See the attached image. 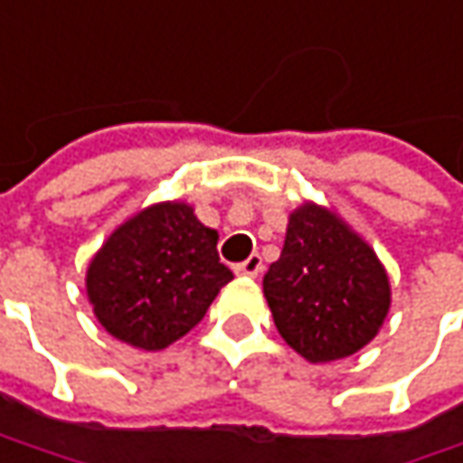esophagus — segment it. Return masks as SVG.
I'll return each instance as SVG.
<instances>
[{
  "label": "esophagus",
  "instance_id": "34e87169",
  "mask_svg": "<svg viewBox=\"0 0 463 463\" xmlns=\"http://www.w3.org/2000/svg\"><path fill=\"white\" fill-rule=\"evenodd\" d=\"M261 257L259 254H251V257L246 259V261H241V264H235V272L238 275H246V278H257L259 272H261Z\"/></svg>",
  "mask_w": 463,
  "mask_h": 463
}]
</instances>
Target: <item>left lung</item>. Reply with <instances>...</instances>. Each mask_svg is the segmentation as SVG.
Returning a JSON list of instances; mask_svg holds the SVG:
<instances>
[{"mask_svg": "<svg viewBox=\"0 0 463 463\" xmlns=\"http://www.w3.org/2000/svg\"><path fill=\"white\" fill-rule=\"evenodd\" d=\"M261 286L278 333L312 364L362 351L391 309V280L374 249L314 202L290 212L280 259Z\"/></svg>", "mask_w": 463, "mask_h": 463, "instance_id": "left-lung-1", "label": "left lung"}]
</instances>
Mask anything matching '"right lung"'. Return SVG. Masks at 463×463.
Segmentation results:
<instances>
[{
	"label": "right lung",
	"mask_w": 463,
	"mask_h": 463,
	"mask_svg": "<svg viewBox=\"0 0 463 463\" xmlns=\"http://www.w3.org/2000/svg\"><path fill=\"white\" fill-rule=\"evenodd\" d=\"M217 231L185 202H159L101 243L86 293L99 325L141 351H162L194 330L232 272L217 254Z\"/></svg>",
	"instance_id": "obj_1"
}]
</instances>
